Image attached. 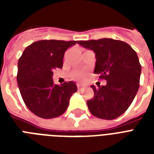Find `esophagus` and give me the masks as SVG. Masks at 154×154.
Listing matches in <instances>:
<instances>
[{
    "mask_svg": "<svg viewBox=\"0 0 154 154\" xmlns=\"http://www.w3.org/2000/svg\"><path fill=\"white\" fill-rule=\"evenodd\" d=\"M77 89H78V90H82V89H83L84 88H85V87H86V85H83V84H77Z\"/></svg>",
    "mask_w": 154,
    "mask_h": 154,
    "instance_id": "esophagus-1",
    "label": "esophagus"
}]
</instances>
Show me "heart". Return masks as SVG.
<instances>
[{
  "mask_svg": "<svg viewBox=\"0 0 154 154\" xmlns=\"http://www.w3.org/2000/svg\"><path fill=\"white\" fill-rule=\"evenodd\" d=\"M76 77L77 78H79V79H82L83 77H85V72H77V74H76Z\"/></svg>",
  "mask_w": 154,
  "mask_h": 154,
  "instance_id": "obj_1",
  "label": "heart"
}]
</instances>
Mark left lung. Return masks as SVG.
Returning <instances> with one entry per match:
<instances>
[{
	"label": "left lung",
	"instance_id": "8db88e82",
	"mask_svg": "<svg viewBox=\"0 0 154 154\" xmlns=\"http://www.w3.org/2000/svg\"><path fill=\"white\" fill-rule=\"evenodd\" d=\"M78 44L96 54L94 73L107 82L94 89V97L87 101L95 117L112 120L123 114L131 105L140 85L141 66L138 57L129 45L122 41L102 38L80 41Z\"/></svg>",
	"mask_w": 154,
	"mask_h": 154
}]
</instances>
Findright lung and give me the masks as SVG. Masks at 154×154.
I'll return each mask as SVG.
<instances>
[{
    "mask_svg": "<svg viewBox=\"0 0 154 154\" xmlns=\"http://www.w3.org/2000/svg\"><path fill=\"white\" fill-rule=\"evenodd\" d=\"M77 41L42 40L27 46L18 60L17 80L28 109L37 117L49 119L67 109L77 85L73 82L60 85L53 83V71L61 69L68 48Z\"/></svg>",
    "mask_w": 154,
    "mask_h": 154,
    "instance_id": "add662e5",
    "label": "right lung"
}]
</instances>
